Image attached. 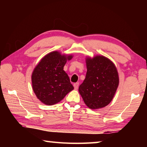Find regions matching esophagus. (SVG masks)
Instances as JSON below:
<instances>
[{
    "label": "esophagus",
    "instance_id": "1",
    "mask_svg": "<svg viewBox=\"0 0 147 147\" xmlns=\"http://www.w3.org/2000/svg\"><path fill=\"white\" fill-rule=\"evenodd\" d=\"M74 89H78V86H79V83L78 82H76V83H74Z\"/></svg>",
    "mask_w": 147,
    "mask_h": 147
}]
</instances>
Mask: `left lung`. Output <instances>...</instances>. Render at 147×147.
<instances>
[{"mask_svg": "<svg viewBox=\"0 0 147 147\" xmlns=\"http://www.w3.org/2000/svg\"><path fill=\"white\" fill-rule=\"evenodd\" d=\"M87 73L78 91L91 109L106 106L112 100L119 86V76L114 64L102 56L86 59Z\"/></svg>", "mask_w": 147, "mask_h": 147, "instance_id": "obj_1", "label": "left lung"}]
</instances>
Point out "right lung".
<instances>
[{
  "label": "right lung",
  "instance_id": "add662e5",
  "mask_svg": "<svg viewBox=\"0 0 147 147\" xmlns=\"http://www.w3.org/2000/svg\"><path fill=\"white\" fill-rule=\"evenodd\" d=\"M65 56L57 51L52 52L41 59L32 73V88L39 100L47 105L60 102L74 89L67 74L63 71Z\"/></svg>",
  "mask_w": 147,
  "mask_h": 147
}]
</instances>
